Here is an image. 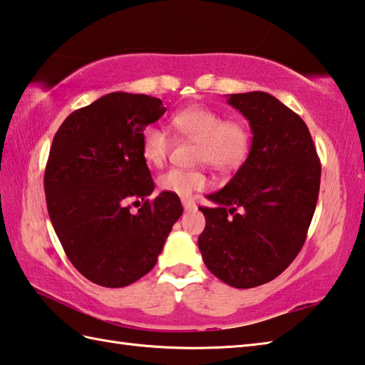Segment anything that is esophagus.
Returning <instances> with one entry per match:
<instances>
[{
    "mask_svg": "<svg viewBox=\"0 0 365 365\" xmlns=\"http://www.w3.org/2000/svg\"><path fill=\"white\" fill-rule=\"evenodd\" d=\"M182 205H183L185 210H192V208L196 207V204L192 202L191 199H182Z\"/></svg>",
    "mask_w": 365,
    "mask_h": 365,
    "instance_id": "1",
    "label": "esophagus"
}]
</instances>
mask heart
Returning a JSON list of instances; mask_svg holds the SVG:
<instances>
[{
  "instance_id": "heart-1",
  "label": "heart",
  "mask_w": 365,
  "mask_h": 365,
  "mask_svg": "<svg viewBox=\"0 0 365 365\" xmlns=\"http://www.w3.org/2000/svg\"><path fill=\"white\" fill-rule=\"evenodd\" d=\"M175 135L197 141L196 161L207 163L220 173H230L246 161L251 150V133L243 120L224 119L222 113L204 105H190L169 119ZM170 150V138L157 125L145 127L141 135V153L147 165L161 166ZM158 188L187 197L207 187L202 170L173 168L158 177Z\"/></svg>"
}]
</instances>
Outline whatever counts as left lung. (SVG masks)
Returning <instances> with one entry per match:
<instances>
[{
  "label": "left lung",
  "mask_w": 365,
  "mask_h": 365,
  "mask_svg": "<svg viewBox=\"0 0 365 365\" xmlns=\"http://www.w3.org/2000/svg\"><path fill=\"white\" fill-rule=\"evenodd\" d=\"M250 120L252 144L237 174L200 207L199 250L207 268L235 289L273 281L306 242L319 200L322 165L309 128L267 92L232 94Z\"/></svg>",
  "instance_id": "left-lung-1"
}]
</instances>
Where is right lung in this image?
Here are the masks:
<instances>
[{"instance_id": "obj_1", "label": "right lung", "mask_w": 365, "mask_h": 365, "mask_svg": "<svg viewBox=\"0 0 365 365\" xmlns=\"http://www.w3.org/2000/svg\"><path fill=\"white\" fill-rule=\"evenodd\" d=\"M166 108L160 98L113 92L73 111L53 138L45 166L46 208L72 265L91 282L119 289L155 267L180 199H149L155 183L141 135ZM131 200H142L136 214Z\"/></svg>"}]
</instances>
